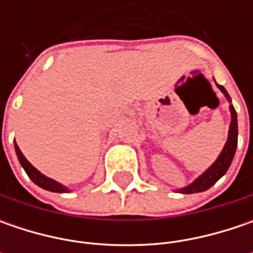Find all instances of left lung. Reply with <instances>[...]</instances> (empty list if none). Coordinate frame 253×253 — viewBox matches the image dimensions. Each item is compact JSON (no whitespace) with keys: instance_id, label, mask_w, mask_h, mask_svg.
Segmentation results:
<instances>
[{"instance_id":"obj_1","label":"left lung","mask_w":253,"mask_h":253,"mask_svg":"<svg viewBox=\"0 0 253 253\" xmlns=\"http://www.w3.org/2000/svg\"><path fill=\"white\" fill-rule=\"evenodd\" d=\"M217 87L219 88V91L225 95V98L229 102L231 124H229L228 138H227V142H225V145H224L221 153L218 155V158L215 159V162L210 166L209 169L204 170L197 179L193 180L186 187H181V189L176 190L177 193H181V194H193V193H201V191L209 190L211 186H214L227 173V170L229 169V166L232 163V159L235 156L237 145H238V120H237V111H235L234 105L231 104V97H229L227 90L222 85H219V84H217Z\"/></svg>"}]
</instances>
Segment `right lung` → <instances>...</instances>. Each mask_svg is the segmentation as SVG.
Here are the masks:
<instances>
[{
	"instance_id": "right-lung-1",
	"label": "right lung",
	"mask_w": 253,
	"mask_h": 253,
	"mask_svg": "<svg viewBox=\"0 0 253 253\" xmlns=\"http://www.w3.org/2000/svg\"><path fill=\"white\" fill-rule=\"evenodd\" d=\"M14 145L16 156H18V161H19L21 166H22L25 171H26V174L29 176V179L32 180L36 186L47 190V191H53V193H69V191H70V189L66 187L64 184H62V183H59V181H56V180L53 179H50V177H47V176H44L43 173H41L36 168H34V166L28 162V159L25 158L24 153L21 152L19 146L16 145V142L15 141Z\"/></svg>"
}]
</instances>
